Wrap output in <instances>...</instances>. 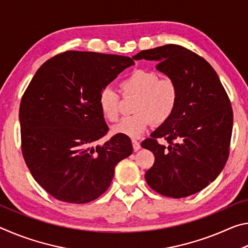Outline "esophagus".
<instances>
[{
  "mask_svg": "<svg viewBox=\"0 0 248 248\" xmlns=\"http://www.w3.org/2000/svg\"><path fill=\"white\" fill-rule=\"evenodd\" d=\"M132 146H133V151H138V150H140L141 149V145H140V143L139 142H138L137 140H132Z\"/></svg>",
  "mask_w": 248,
  "mask_h": 248,
  "instance_id": "1",
  "label": "esophagus"
}]
</instances>
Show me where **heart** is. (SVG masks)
I'll list each match as a JSON object with an SVG mask.
<instances>
[{"instance_id":"obj_1","label":"heart","mask_w":248,"mask_h":248,"mask_svg":"<svg viewBox=\"0 0 248 248\" xmlns=\"http://www.w3.org/2000/svg\"><path fill=\"white\" fill-rule=\"evenodd\" d=\"M120 91L124 97L137 96L134 115L124 117L114 127V132L129 138H138L152 123L162 124L176 110L179 89L174 78L164 77L153 70L134 69L121 79ZM98 106L103 116L116 121L120 112V96L111 87H104L98 95Z\"/></svg>"}]
</instances>
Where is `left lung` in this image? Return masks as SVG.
<instances>
[{
  "mask_svg": "<svg viewBox=\"0 0 248 248\" xmlns=\"http://www.w3.org/2000/svg\"><path fill=\"white\" fill-rule=\"evenodd\" d=\"M133 59L156 61V69L179 89L173 116L141 143L155 157L146 183L170 198L194 195L217 177L229 158L233 129L229 96L209 62L179 45L142 50Z\"/></svg>",
  "mask_w": 248,
  "mask_h": 248,
  "instance_id": "8db88e82",
  "label": "left lung"
}]
</instances>
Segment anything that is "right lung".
Here are the masks:
<instances>
[{
	"mask_svg": "<svg viewBox=\"0 0 248 248\" xmlns=\"http://www.w3.org/2000/svg\"><path fill=\"white\" fill-rule=\"evenodd\" d=\"M131 58L65 51L40 66L20 100L22 153L33 179L53 198L87 203L110 186L115 166L132 153L129 137L103 145L108 125L98 95Z\"/></svg>",
	"mask_w": 248,
	"mask_h": 248,
	"instance_id": "1",
	"label": "right lung"
}]
</instances>
